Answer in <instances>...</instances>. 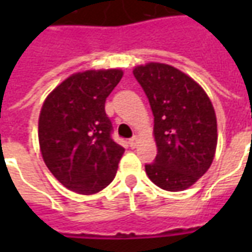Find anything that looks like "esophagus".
Here are the masks:
<instances>
[{
	"label": "esophagus",
	"instance_id": "esophagus-1",
	"mask_svg": "<svg viewBox=\"0 0 252 252\" xmlns=\"http://www.w3.org/2000/svg\"><path fill=\"white\" fill-rule=\"evenodd\" d=\"M129 147L131 148H136V146H137V137L136 136H133V137H131V139H129Z\"/></svg>",
	"mask_w": 252,
	"mask_h": 252
}]
</instances>
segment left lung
Instances as JSON below:
<instances>
[{
	"label": "left lung",
	"instance_id": "1",
	"mask_svg": "<svg viewBox=\"0 0 252 252\" xmlns=\"http://www.w3.org/2000/svg\"><path fill=\"white\" fill-rule=\"evenodd\" d=\"M133 75L154 115L158 154L146 164L160 189H188L211 167L217 146L215 109L204 89L178 68L163 63L137 66Z\"/></svg>",
	"mask_w": 252,
	"mask_h": 252
}]
</instances>
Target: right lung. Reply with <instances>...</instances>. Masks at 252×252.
<instances>
[{
  "label": "right lung",
  "mask_w": 252,
  "mask_h": 252,
  "mask_svg": "<svg viewBox=\"0 0 252 252\" xmlns=\"http://www.w3.org/2000/svg\"><path fill=\"white\" fill-rule=\"evenodd\" d=\"M123 71L78 72L51 92L39 117V144L48 170L67 189L94 194L109 185L124 148L112 139L105 101Z\"/></svg>",
  "instance_id": "1"
}]
</instances>
